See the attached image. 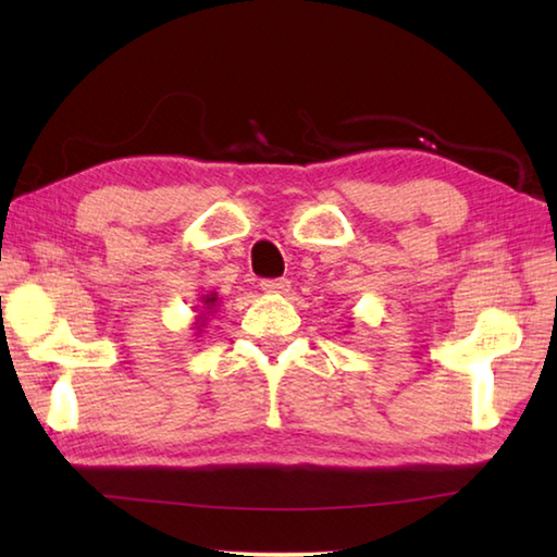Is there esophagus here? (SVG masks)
Wrapping results in <instances>:
<instances>
[{
    "label": "esophagus",
    "mask_w": 557,
    "mask_h": 557,
    "mask_svg": "<svg viewBox=\"0 0 557 557\" xmlns=\"http://www.w3.org/2000/svg\"><path fill=\"white\" fill-rule=\"evenodd\" d=\"M260 287L265 289V292H270V295H287L292 285H289V280L280 277V280H262Z\"/></svg>",
    "instance_id": "34e87169"
}]
</instances>
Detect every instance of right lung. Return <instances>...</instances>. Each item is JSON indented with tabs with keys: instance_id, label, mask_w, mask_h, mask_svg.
Segmentation results:
<instances>
[{
	"instance_id": "obj_1",
	"label": "right lung",
	"mask_w": 557,
	"mask_h": 557,
	"mask_svg": "<svg viewBox=\"0 0 557 557\" xmlns=\"http://www.w3.org/2000/svg\"><path fill=\"white\" fill-rule=\"evenodd\" d=\"M219 295H215V292H211V295H203L201 297V309H199V314H196V322H194V329H196V336L201 334V329L206 326V319H209L213 312H215V307H219Z\"/></svg>"
}]
</instances>
